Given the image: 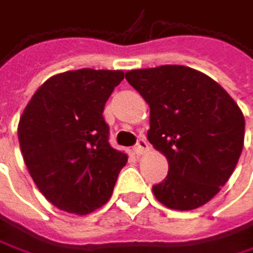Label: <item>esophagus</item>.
Listing matches in <instances>:
<instances>
[{"instance_id": "esophagus-1", "label": "esophagus", "mask_w": 253, "mask_h": 253, "mask_svg": "<svg viewBox=\"0 0 253 253\" xmlns=\"http://www.w3.org/2000/svg\"><path fill=\"white\" fill-rule=\"evenodd\" d=\"M149 147H150V145H149L147 139H145V138H139L138 142H136V145H135V150H136L138 155H144V153L149 152Z\"/></svg>"}]
</instances>
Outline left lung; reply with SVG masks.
Segmentation results:
<instances>
[{"label": "left lung", "mask_w": 253, "mask_h": 253, "mask_svg": "<svg viewBox=\"0 0 253 253\" xmlns=\"http://www.w3.org/2000/svg\"><path fill=\"white\" fill-rule=\"evenodd\" d=\"M126 80L149 103L147 138L169 161L155 197L179 211L205 205L228 182L243 150L238 104L215 80L182 65L132 70Z\"/></svg>", "instance_id": "1"}]
</instances>
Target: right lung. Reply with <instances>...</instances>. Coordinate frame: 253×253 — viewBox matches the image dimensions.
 <instances>
[{"label":"right lung","instance_id":"obj_1","mask_svg":"<svg viewBox=\"0 0 253 253\" xmlns=\"http://www.w3.org/2000/svg\"><path fill=\"white\" fill-rule=\"evenodd\" d=\"M120 70L83 68L48 79L19 118L18 138L36 187L65 212L86 215L112 196L127 155L109 144L103 109Z\"/></svg>","mask_w":253,"mask_h":253}]
</instances>
